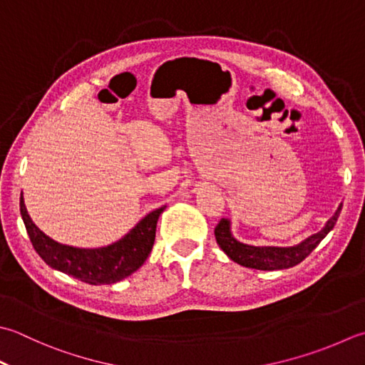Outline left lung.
<instances>
[{"mask_svg": "<svg viewBox=\"0 0 365 365\" xmlns=\"http://www.w3.org/2000/svg\"><path fill=\"white\" fill-rule=\"evenodd\" d=\"M341 212V205H339L334 217L327 221L326 226L319 232L310 235L301 244L294 247H255L239 242L231 232V221L227 218H221L215 227V239L220 248L230 256V258L244 267L258 269V270H280L289 269L302 262L327 234L332 231Z\"/></svg>", "mask_w": 365, "mask_h": 365, "instance_id": "obj_1", "label": "left lung"}]
</instances>
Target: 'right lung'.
Returning <instances> with one entry per match:
<instances>
[{"mask_svg": "<svg viewBox=\"0 0 365 365\" xmlns=\"http://www.w3.org/2000/svg\"><path fill=\"white\" fill-rule=\"evenodd\" d=\"M164 209L166 205L150 212L125 237L110 245L77 248L58 244L42 232L28 215L24 196L20 197L21 220L36 253L52 269L88 284H112L134 274L152 252L156 223Z\"/></svg>", "mask_w": 365, "mask_h": 365, "instance_id": "right-lung-1", "label": "right lung"}]
</instances>
